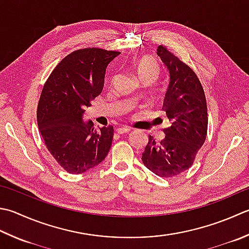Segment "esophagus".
I'll list each match as a JSON object with an SVG mask.
<instances>
[{
	"label": "esophagus",
	"mask_w": 249,
	"mask_h": 249,
	"mask_svg": "<svg viewBox=\"0 0 249 249\" xmlns=\"http://www.w3.org/2000/svg\"><path fill=\"white\" fill-rule=\"evenodd\" d=\"M130 129L128 127H119L118 129H116V133L122 135V134H126V133H129Z\"/></svg>",
	"instance_id": "esophagus-1"
}]
</instances>
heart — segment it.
Masks as SVG:
<instances>
[{
  "label": "heart",
  "mask_w": 249,
  "mask_h": 249,
  "mask_svg": "<svg viewBox=\"0 0 249 249\" xmlns=\"http://www.w3.org/2000/svg\"><path fill=\"white\" fill-rule=\"evenodd\" d=\"M134 71L138 80L142 79V77H148V76L153 77L155 80L160 73V67L154 58L144 56V57H141L140 59L135 63Z\"/></svg>",
  "instance_id": "1"
}]
</instances>
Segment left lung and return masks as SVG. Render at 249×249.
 Instances as JSON below:
<instances>
[{"label": "left lung", "mask_w": 249, "mask_h": 249, "mask_svg": "<svg viewBox=\"0 0 249 249\" xmlns=\"http://www.w3.org/2000/svg\"><path fill=\"white\" fill-rule=\"evenodd\" d=\"M157 53L168 71L162 110L170 125L163 129L165 137L159 142L149 136L141 160L155 175L172 178L191 167L205 142L207 106L201 82L191 68L163 46Z\"/></svg>", "instance_id": "left-lung-1"}]
</instances>
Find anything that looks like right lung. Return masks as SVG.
<instances>
[{"instance_id":"obj_1","label":"right lung","mask_w":249,"mask_h":249,"mask_svg":"<svg viewBox=\"0 0 249 249\" xmlns=\"http://www.w3.org/2000/svg\"><path fill=\"white\" fill-rule=\"evenodd\" d=\"M119 55L101 48L73 52L58 63L43 87L38 129L53 158L69 174L97 166L111 148L113 127L96 130L83 116L104 89L107 67Z\"/></svg>"}]
</instances>
